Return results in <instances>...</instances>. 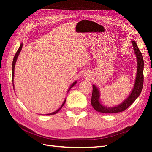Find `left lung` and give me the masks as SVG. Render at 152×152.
<instances>
[{"instance_id": "1", "label": "left lung", "mask_w": 152, "mask_h": 152, "mask_svg": "<svg viewBox=\"0 0 152 152\" xmlns=\"http://www.w3.org/2000/svg\"><path fill=\"white\" fill-rule=\"evenodd\" d=\"M132 44L134 48V50L137 58V68L136 77L134 87L131 91V94L128 96L127 98L124 102L114 107H104L99 102L100 93L98 89L94 85L93 86V93H92L91 98V104L95 110L97 112L104 113H115L118 112H121L126 110L129 107L134 103V101L140 96L142 91V86H143V68L144 61L142 58V54L137 47V44L134 40L132 41Z\"/></svg>"}]
</instances>
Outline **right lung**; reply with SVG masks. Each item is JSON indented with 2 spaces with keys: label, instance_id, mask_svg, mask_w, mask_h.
Segmentation results:
<instances>
[{
  "label": "right lung",
  "instance_id": "1",
  "mask_svg": "<svg viewBox=\"0 0 152 152\" xmlns=\"http://www.w3.org/2000/svg\"><path fill=\"white\" fill-rule=\"evenodd\" d=\"M22 47H23V44L21 43V45H20V48H19V49H18V51L16 52V54H15V57H14V59H13V61H12V84H13V79H14V74H15V64H16V60H17V58H18V56H19V54L20 53V52H21V49H22ZM76 83H77V81H75V82H73V83L71 85V86H70V89H68V91H69L70 90V89L72 88V87H73V86H74L75 84H76ZM13 87H14V84H13ZM65 102H66V99H65V101H64V102L63 103V104H62V105L61 106V107L59 108V109H58L56 111H55V112H53V113H48V114H46V115H54V114H56V113H58L59 110H60L61 109V108L63 107V105L65 104Z\"/></svg>",
  "mask_w": 152,
  "mask_h": 152
}]
</instances>
